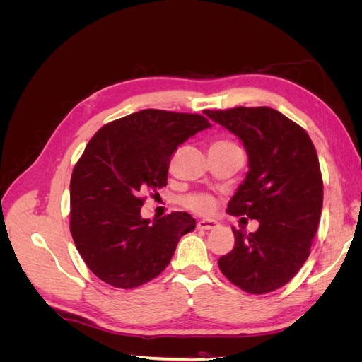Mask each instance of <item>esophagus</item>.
I'll return each instance as SVG.
<instances>
[{
  "label": "esophagus",
  "instance_id": "esophagus-1",
  "mask_svg": "<svg viewBox=\"0 0 362 362\" xmlns=\"http://www.w3.org/2000/svg\"><path fill=\"white\" fill-rule=\"evenodd\" d=\"M217 226L218 223L216 221H211V218H204V221L198 222V229H214Z\"/></svg>",
  "mask_w": 362,
  "mask_h": 362
}]
</instances>
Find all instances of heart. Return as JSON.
Returning <instances> with one entry per match:
<instances>
[{
	"instance_id": "1",
	"label": "heart",
	"mask_w": 362,
	"mask_h": 362,
	"mask_svg": "<svg viewBox=\"0 0 362 362\" xmlns=\"http://www.w3.org/2000/svg\"><path fill=\"white\" fill-rule=\"evenodd\" d=\"M213 145H233V144H231V141H226V140H217V141H214ZM182 204L187 206L189 210H192L194 213H199V214L211 213L213 208H214V199L208 194L185 196V198L182 199Z\"/></svg>"
}]
</instances>
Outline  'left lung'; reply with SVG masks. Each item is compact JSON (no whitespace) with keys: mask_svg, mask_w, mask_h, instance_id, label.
Here are the masks:
<instances>
[{"mask_svg":"<svg viewBox=\"0 0 362 362\" xmlns=\"http://www.w3.org/2000/svg\"><path fill=\"white\" fill-rule=\"evenodd\" d=\"M237 136L249 170L226 211L255 218V233L233 228L235 246L218 258L234 286L252 294L275 291L310 255L323 205L319 158L306 131L269 107L204 112Z\"/></svg>","mask_w":362,"mask_h":362,"instance_id":"1","label":"left lung"}]
</instances>
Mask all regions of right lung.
<instances>
[{"label":"right lung","mask_w":362,"mask_h":362,"mask_svg":"<svg viewBox=\"0 0 362 362\" xmlns=\"http://www.w3.org/2000/svg\"><path fill=\"white\" fill-rule=\"evenodd\" d=\"M201 115L141 110L104 125L87 144L71 178V234L101 281L134 288L168 267L194 218L181 211L144 218V193L168 185L170 157L199 131Z\"/></svg>","instance_id":"right-lung-1"}]
</instances>
